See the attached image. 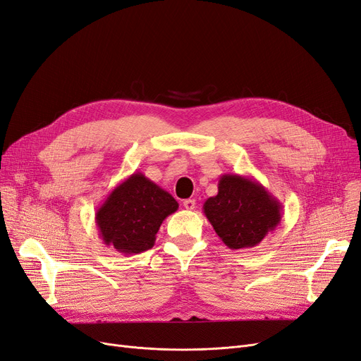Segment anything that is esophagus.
I'll return each instance as SVG.
<instances>
[{"label":"esophagus","instance_id":"esophagus-1","mask_svg":"<svg viewBox=\"0 0 361 361\" xmlns=\"http://www.w3.org/2000/svg\"><path fill=\"white\" fill-rule=\"evenodd\" d=\"M183 207H185L186 210H194V209H195V200H194V198L183 200Z\"/></svg>","mask_w":361,"mask_h":361}]
</instances>
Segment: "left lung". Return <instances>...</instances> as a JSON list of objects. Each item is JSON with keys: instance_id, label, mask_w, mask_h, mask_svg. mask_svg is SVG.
<instances>
[{"instance_id": "8db88e82", "label": "left lung", "mask_w": 361, "mask_h": 361, "mask_svg": "<svg viewBox=\"0 0 361 361\" xmlns=\"http://www.w3.org/2000/svg\"><path fill=\"white\" fill-rule=\"evenodd\" d=\"M203 212L214 233L233 250L257 246L281 221L283 206L257 180L222 175L218 194L204 201Z\"/></svg>"}]
</instances>
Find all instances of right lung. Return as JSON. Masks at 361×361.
Returning a JSON list of instances; mask_svg holds the SVG:
<instances>
[{
	"label": "right lung",
	"instance_id": "1",
	"mask_svg": "<svg viewBox=\"0 0 361 361\" xmlns=\"http://www.w3.org/2000/svg\"><path fill=\"white\" fill-rule=\"evenodd\" d=\"M179 204L167 191L135 171L115 186L96 212L99 237L123 255L151 249L163 221Z\"/></svg>",
	"mask_w": 361,
	"mask_h": 361
}]
</instances>
